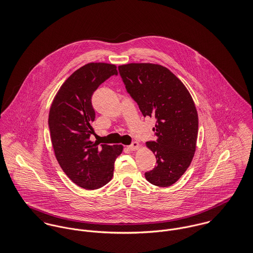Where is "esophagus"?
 Masks as SVG:
<instances>
[{"instance_id": "esophagus-1", "label": "esophagus", "mask_w": 253, "mask_h": 253, "mask_svg": "<svg viewBox=\"0 0 253 253\" xmlns=\"http://www.w3.org/2000/svg\"><path fill=\"white\" fill-rule=\"evenodd\" d=\"M139 148H140V144H139L138 142H134L132 145L128 146V149H129L130 151H136V150H138Z\"/></svg>"}]
</instances>
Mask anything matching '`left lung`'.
Returning <instances> with one entry per match:
<instances>
[{"label": "left lung", "instance_id": "left-lung-1", "mask_svg": "<svg viewBox=\"0 0 253 253\" xmlns=\"http://www.w3.org/2000/svg\"><path fill=\"white\" fill-rule=\"evenodd\" d=\"M127 92L143 115L156 119V141L148 142L157 165L146 172L154 186L169 187L190 166L199 132L198 111L191 94L168 68L154 63H128L118 66Z\"/></svg>", "mask_w": 253, "mask_h": 253}]
</instances>
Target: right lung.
<instances>
[{
  "instance_id": "right-lung-1",
  "label": "right lung",
  "mask_w": 253,
  "mask_h": 253,
  "mask_svg": "<svg viewBox=\"0 0 253 253\" xmlns=\"http://www.w3.org/2000/svg\"><path fill=\"white\" fill-rule=\"evenodd\" d=\"M112 75H117L114 64H85L61 85L50 108L49 128L56 160L67 177L86 190L100 189L111 180L114 161L123 151L121 145L99 146L90 141L96 118L92 96Z\"/></svg>"
}]
</instances>
